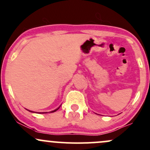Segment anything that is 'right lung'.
Instances as JSON below:
<instances>
[{
  "mask_svg": "<svg viewBox=\"0 0 150 150\" xmlns=\"http://www.w3.org/2000/svg\"><path fill=\"white\" fill-rule=\"evenodd\" d=\"M58 108H59V107H58V108H56V110H54V111H51V112H50V113H53V112H55V111H57V110L58 109ZM31 112H32V111H31Z\"/></svg>",
  "mask_w": 150,
  "mask_h": 150,
  "instance_id": "obj_1",
  "label": "right lung"
}]
</instances>
